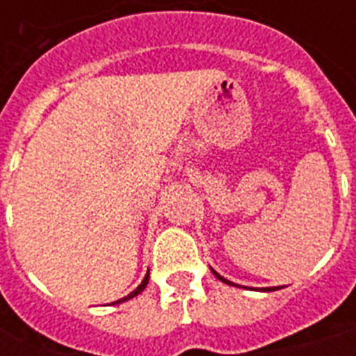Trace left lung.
<instances>
[{
  "label": "left lung",
  "mask_w": 356,
  "mask_h": 356,
  "mask_svg": "<svg viewBox=\"0 0 356 356\" xmlns=\"http://www.w3.org/2000/svg\"><path fill=\"white\" fill-rule=\"evenodd\" d=\"M212 273L220 279L222 282H225V284H229V286H240V284H234L233 281H229V279H225V277H222L218 271L212 270ZM249 290H259V292H275V290H279V286H270V288H249Z\"/></svg>",
  "instance_id": "1"
}]
</instances>
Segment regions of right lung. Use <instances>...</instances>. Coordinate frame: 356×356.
Segmentation results:
<instances>
[{
    "label": "right lung",
    "instance_id": "1",
    "mask_svg": "<svg viewBox=\"0 0 356 356\" xmlns=\"http://www.w3.org/2000/svg\"><path fill=\"white\" fill-rule=\"evenodd\" d=\"M147 281H149V271H147V275L144 277V281L140 282L138 286H136V290H133V292L129 293V296H125V298H122V299H118V301H114L113 305H118V303H123V301H129V299H133L134 296H138L140 292H144V288L147 286Z\"/></svg>",
    "mask_w": 356,
    "mask_h": 356
}]
</instances>
